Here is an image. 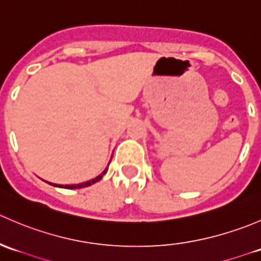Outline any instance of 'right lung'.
<instances>
[{"instance_id": "1", "label": "right lung", "mask_w": 261, "mask_h": 261, "mask_svg": "<svg viewBox=\"0 0 261 261\" xmlns=\"http://www.w3.org/2000/svg\"><path fill=\"white\" fill-rule=\"evenodd\" d=\"M107 169H109V168H106V169L103 170V172L101 173V174L98 175V177H96V178H93V179H91V180H87V181H84V183H80V184H65V186H62V184H54V183H49V184H51V186H54V187H59V188H65V189H77V188H84V187H88V186H91V184H94V183H97V181H99L102 179V177H103L105 174H106L107 173Z\"/></svg>"}]
</instances>
